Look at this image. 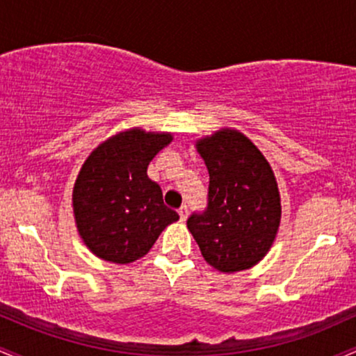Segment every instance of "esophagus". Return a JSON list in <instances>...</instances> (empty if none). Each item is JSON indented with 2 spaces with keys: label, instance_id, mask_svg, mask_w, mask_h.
Segmentation results:
<instances>
[{
  "label": "esophagus",
  "instance_id": "esophagus-1",
  "mask_svg": "<svg viewBox=\"0 0 356 356\" xmlns=\"http://www.w3.org/2000/svg\"><path fill=\"white\" fill-rule=\"evenodd\" d=\"M179 216H181V220L187 219V216H189V209H187V206H182L181 209H179Z\"/></svg>",
  "mask_w": 356,
  "mask_h": 356
}]
</instances>
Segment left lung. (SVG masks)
Segmentation results:
<instances>
[{
	"mask_svg": "<svg viewBox=\"0 0 356 356\" xmlns=\"http://www.w3.org/2000/svg\"><path fill=\"white\" fill-rule=\"evenodd\" d=\"M209 170V197L202 214L187 219V229L204 259L220 273L256 266L275 243L281 197L271 165L249 138L220 129L195 142Z\"/></svg>",
	"mask_w": 356,
	"mask_h": 356,
	"instance_id": "8db88e82",
	"label": "left lung"
}]
</instances>
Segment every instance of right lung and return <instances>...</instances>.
I'll use <instances>...</instances> for the list:
<instances>
[{
	"mask_svg": "<svg viewBox=\"0 0 356 356\" xmlns=\"http://www.w3.org/2000/svg\"><path fill=\"white\" fill-rule=\"evenodd\" d=\"M169 132L127 129L92 150L73 186L76 229L104 261L129 264L150 251L161 232L179 219L164 204L147 167L172 142Z\"/></svg>",
	"mask_w": 356,
	"mask_h": 356,
	"instance_id": "add662e5",
	"label": "right lung"
}]
</instances>
